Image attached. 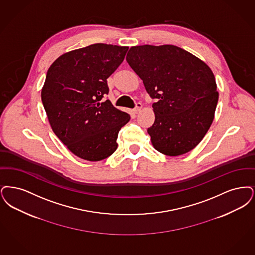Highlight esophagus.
Wrapping results in <instances>:
<instances>
[{
    "label": "esophagus",
    "mask_w": 255,
    "mask_h": 255,
    "mask_svg": "<svg viewBox=\"0 0 255 255\" xmlns=\"http://www.w3.org/2000/svg\"><path fill=\"white\" fill-rule=\"evenodd\" d=\"M142 108H143V106H142V104L141 103H137L136 104V107H135V109L133 110V111H134V113H139L140 111H141V110H142Z\"/></svg>",
    "instance_id": "34e87169"
}]
</instances>
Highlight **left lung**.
I'll return each mask as SVG.
<instances>
[{"instance_id":"1","label":"left lung","mask_w":255,"mask_h":255,"mask_svg":"<svg viewBox=\"0 0 255 255\" xmlns=\"http://www.w3.org/2000/svg\"><path fill=\"white\" fill-rule=\"evenodd\" d=\"M127 62L157 99L147 128L156 150L178 156L193 149L211 128L219 97L210 67L172 44L131 46Z\"/></svg>"}]
</instances>
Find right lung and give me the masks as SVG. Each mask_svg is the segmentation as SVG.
<instances>
[{"mask_svg": "<svg viewBox=\"0 0 255 255\" xmlns=\"http://www.w3.org/2000/svg\"><path fill=\"white\" fill-rule=\"evenodd\" d=\"M128 46L94 44L71 50L49 67L42 102L56 136L81 159L96 162L116 149L130 116L113 107L107 79L122 64Z\"/></svg>", "mask_w": 255, "mask_h": 255, "instance_id": "add662e5", "label": "right lung"}]
</instances>
